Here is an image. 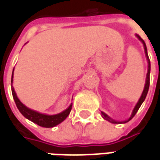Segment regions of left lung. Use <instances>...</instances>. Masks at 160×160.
I'll list each match as a JSON object with an SVG mask.
<instances>
[{
  "label": "left lung",
  "instance_id": "1",
  "mask_svg": "<svg viewBox=\"0 0 160 160\" xmlns=\"http://www.w3.org/2000/svg\"><path fill=\"white\" fill-rule=\"evenodd\" d=\"M139 39L141 40L142 43H143V46H144V49H145V54H146V56H147V59H148V73H147V79H146V84H145V87H144V90H143V92L141 94V98H140V99L138 101V103L135 105V107H134V111L132 112V115H131V117L127 121H124V122H117V121L113 120V119H111L110 117H108L107 115L104 113L103 111H101V115H102V117L105 120L109 121V122H111L112 123H125V122H127L129 120H131L132 118H134V115L136 114V112L138 111V110L140 109L141 107V105L142 104V103L144 102L145 98L147 97V94H148V89H149V85H150V70H151V64H150V60H149V57H148V49H147V46H146V43H145L144 40L141 38V37L139 36V35H136Z\"/></svg>",
  "mask_w": 160,
  "mask_h": 160
}]
</instances>
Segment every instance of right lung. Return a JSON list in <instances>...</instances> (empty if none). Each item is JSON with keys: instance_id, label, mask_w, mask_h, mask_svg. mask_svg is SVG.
Wrapping results in <instances>:
<instances>
[{"instance_id": "obj_1", "label": "right lung", "mask_w": 160, "mask_h": 160, "mask_svg": "<svg viewBox=\"0 0 160 160\" xmlns=\"http://www.w3.org/2000/svg\"><path fill=\"white\" fill-rule=\"evenodd\" d=\"M12 77H13V71H12V80H11V82L12 83ZM12 97H13V99L15 101V104L17 108L19 109V111H20V113L25 117L26 118H27L28 120L32 121L34 123L39 125L41 127L43 128H52L55 127L56 125H58L59 123H61L62 122L65 120L67 118V117L69 115L70 111H71V109H72V104H70L69 107L68 108L67 110H65L62 112H61L59 114L56 115H52V116H49V115L45 114H41L38 111H33V110H31L29 108H27L25 105L23 104L19 99L17 97V95L15 93V91L13 89V87L12 86Z\"/></svg>"}]
</instances>
